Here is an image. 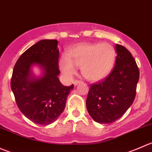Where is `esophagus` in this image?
Instances as JSON below:
<instances>
[{
    "label": "esophagus",
    "instance_id": "esophagus-1",
    "mask_svg": "<svg viewBox=\"0 0 152 152\" xmlns=\"http://www.w3.org/2000/svg\"><path fill=\"white\" fill-rule=\"evenodd\" d=\"M80 82H82V81H81V80H78V79H77V80H75L74 82H73V85H77L78 84H79V83H80Z\"/></svg>",
    "mask_w": 152,
    "mask_h": 152
}]
</instances>
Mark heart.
I'll return each mask as SVG.
<instances>
[{"instance_id": "heart-1", "label": "heart", "mask_w": 152, "mask_h": 152, "mask_svg": "<svg viewBox=\"0 0 152 152\" xmlns=\"http://www.w3.org/2000/svg\"><path fill=\"white\" fill-rule=\"evenodd\" d=\"M115 58V50L111 44L82 42L70 48L67 56H61L59 64L65 76H72L76 67H81L85 79L96 82L110 73Z\"/></svg>"}]
</instances>
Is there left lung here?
Segmentation results:
<instances>
[{
    "label": "left lung",
    "instance_id": "obj_1",
    "mask_svg": "<svg viewBox=\"0 0 152 152\" xmlns=\"http://www.w3.org/2000/svg\"><path fill=\"white\" fill-rule=\"evenodd\" d=\"M115 64L111 73L90 86L86 106L95 121L111 124L124 115L132 104L140 72L132 53L121 45H115Z\"/></svg>",
    "mask_w": 152,
    "mask_h": 152
}]
</instances>
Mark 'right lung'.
<instances>
[{
  "label": "right lung",
  "instance_id": "1",
  "mask_svg": "<svg viewBox=\"0 0 152 152\" xmlns=\"http://www.w3.org/2000/svg\"><path fill=\"white\" fill-rule=\"evenodd\" d=\"M56 39H42L27 49L14 67L11 88L21 113L42 125L54 122L64 111L73 85L64 86L58 75L59 51ZM40 65L43 76L35 78L31 66Z\"/></svg>",
  "mask_w": 152,
  "mask_h": 152
}]
</instances>
